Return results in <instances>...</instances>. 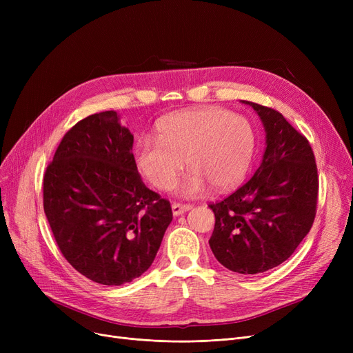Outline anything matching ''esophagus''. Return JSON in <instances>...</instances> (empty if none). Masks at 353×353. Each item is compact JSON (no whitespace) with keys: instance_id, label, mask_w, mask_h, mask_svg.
Instances as JSON below:
<instances>
[{"instance_id":"1","label":"esophagus","mask_w":353,"mask_h":353,"mask_svg":"<svg viewBox=\"0 0 353 353\" xmlns=\"http://www.w3.org/2000/svg\"><path fill=\"white\" fill-rule=\"evenodd\" d=\"M192 209L190 205H180V203H173L172 205V212H173V216H180L183 213H186Z\"/></svg>"}]
</instances>
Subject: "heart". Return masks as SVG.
I'll list each match as a JSON object with an SVG mask.
<instances>
[{
  "label": "heart",
  "mask_w": 353,
  "mask_h": 353,
  "mask_svg": "<svg viewBox=\"0 0 353 353\" xmlns=\"http://www.w3.org/2000/svg\"><path fill=\"white\" fill-rule=\"evenodd\" d=\"M256 150V132L240 114L220 107L177 111L156 125V141L143 139L136 147L139 173L157 190L172 189L190 169L180 193L197 197L213 184L217 190L236 188L246 177Z\"/></svg>",
  "instance_id": "obj_1"
}]
</instances>
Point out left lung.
<instances>
[{"instance_id": "8db88e82", "label": "left lung", "mask_w": 353, "mask_h": 353, "mask_svg": "<svg viewBox=\"0 0 353 353\" xmlns=\"http://www.w3.org/2000/svg\"><path fill=\"white\" fill-rule=\"evenodd\" d=\"M265 127L266 148L252 179L210 205L209 240L219 263L242 274L263 273L293 254L309 233L318 203V169L305 136L273 108L245 101Z\"/></svg>"}]
</instances>
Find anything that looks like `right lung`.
<instances>
[{"instance_id": "right-lung-1", "label": "right lung", "mask_w": 353, "mask_h": 353, "mask_svg": "<svg viewBox=\"0 0 353 353\" xmlns=\"http://www.w3.org/2000/svg\"><path fill=\"white\" fill-rule=\"evenodd\" d=\"M133 134L116 111L79 121L44 174V212L67 262L90 281L120 286L152 266L170 203L141 181Z\"/></svg>"}]
</instances>
